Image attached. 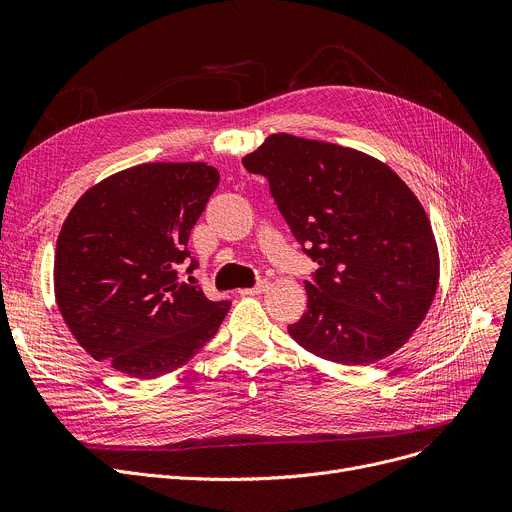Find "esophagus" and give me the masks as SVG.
<instances>
[{
	"label": "esophagus",
	"instance_id": "obj_1",
	"mask_svg": "<svg viewBox=\"0 0 512 512\" xmlns=\"http://www.w3.org/2000/svg\"><path fill=\"white\" fill-rule=\"evenodd\" d=\"M270 288V280H257L253 286H249V288H242V290H238L242 297H251V294H259V292H263V290H267Z\"/></svg>",
	"mask_w": 512,
	"mask_h": 512
}]
</instances>
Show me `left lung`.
<instances>
[{
    "mask_svg": "<svg viewBox=\"0 0 512 512\" xmlns=\"http://www.w3.org/2000/svg\"><path fill=\"white\" fill-rule=\"evenodd\" d=\"M242 166L261 174L303 253L307 311L288 334L342 365L394 353L421 324L438 288L427 215L382 161L355 149L272 134Z\"/></svg>",
    "mask_w": 512,
    "mask_h": 512,
    "instance_id": "left-lung-1",
    "label": "left lung"
}]
</instances>
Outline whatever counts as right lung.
Instances as JSON below:
<instances>
[{
	"mask_svg": "<svg viewBox=\"0 0 512 512\" xmlns=\"http://www.w3.org/2000/svg\"><path fill=\"white\" fill-rule=\"evenodd\" d=\"M220 184L207 164H143L76 201L56 247V299L85 351L139 380L166 375L218 334L230 301L178 278L188 236Z\"/></svg>",
	"mask_w": 512,
	"mask_h": 512,
	"instance_id": "obj_1",
	"label": "right lung"
}]
</instances>
